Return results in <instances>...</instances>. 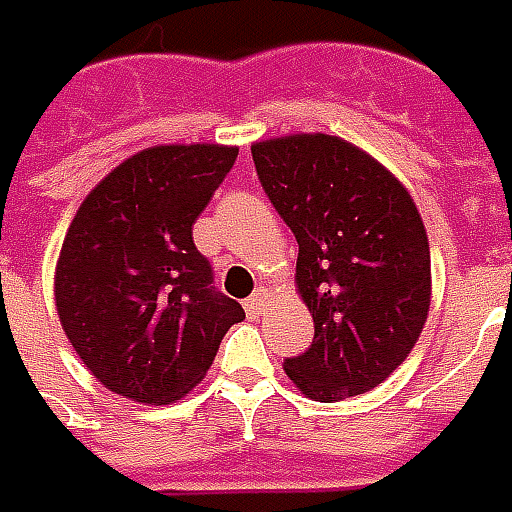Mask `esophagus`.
<instances>
[{
	"label": "esophagus",
	"instance_id": "obj_1",
	"mask_svg": "<svg viewBox=\"0 0 512 512\" xmlns=\"http://www.w3.org/2000/svg\"><path fill=\"white\" fill-rule=\"evenodd\" d=\"M264 303H267V289H264V286H259V289H256V292H253L248 300H245V311H248V314H259V311L264 308Z\"/></svg>",
	"mask_w": 512,
	"mask_h": 512
}]
</instances>
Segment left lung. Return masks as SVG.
Wrapping results in <instances>:
<instances>
[{"mask_svg": "<svg viewBox=\"0 0 512 512\" xmlns=\"http://www.w3.org/2000/svg\"><path fill=\"white\" fill-rule=\"evenodd\" d=\"M270 204L297 239L314 342L284 369L306 397L375 389L408 358L430 308V245L416 204L380 162L331 134L250 148Z\"/></svg>", "mask_w": 512, "mask_h": 512, "instance_id": "obj_1", "label": "left lung"}]
</instances>
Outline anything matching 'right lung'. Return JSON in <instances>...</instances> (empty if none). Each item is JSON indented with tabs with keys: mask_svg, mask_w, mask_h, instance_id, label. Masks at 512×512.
Wrapping results in <instances>:
<instances>
[{
	"mask_svg": "<svg viewBox=\"0 0 512 512\" xmlns=\"http://www.w3.org/2000/svg\"><path fill=\"white\" fill-rule=\"evenodd\" d=\"M234 162L228 146L146 148L90 192L65 234L57 314L76 355L121 397H184L245 320L192 242Z\"/></svg>",
	"mask_w": 512,
	"mask_h": 512,
	"instance_id": "right-lung-1",
	"label": "right lung"
}]
</instances>
